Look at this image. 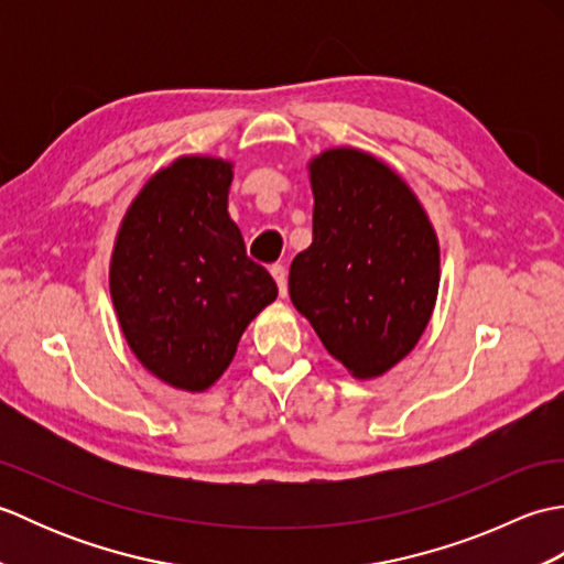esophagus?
Listing matches in <instances>:
<instances>
[{
	"instance_id": "obj_1",
	"label": "esophagus",
	"mask_w": 564,
	"mask_h": 564,
	"mask_svg": "<svg viewBox=\"0 0 564 564\" xmlns=\"http://www.w3.org/2000/svg\"><path fill=\"white\" fill-rule=\"evenodd\" d=\"M271 275L275 279V283H279V293H281V295L289 293V273H285L283 263H273V267H271Z\"/></svg>"
}]
</instances>
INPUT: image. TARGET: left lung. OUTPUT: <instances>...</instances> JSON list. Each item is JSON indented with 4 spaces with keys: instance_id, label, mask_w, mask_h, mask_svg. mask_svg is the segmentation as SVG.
Here are the masks:
<instances>
[{
    "instance_id": "obj_1",
    "label": "left lung",
    "mask_w": 564,
    "mask_h": 564,
    "mask_svg": "<svg viewBox=\"0 0 564 564\" xmlns=\"http://www.w3.org/2000/svg\"><path fill=\"white\" fill-rule=\"evenodd\" d=\"M313 245L291 263L293 305L356 378L414 349L438 293V239L388 164L351 148L310 164Z\"/></svg>"
}]
</instances>
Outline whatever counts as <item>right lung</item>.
<instances>
[{"label": "right lung", "instance_id": "add662e5", "mask_svg": "<svg viewBox=\"0 0 564 564\" xmlns=\"http://www.w3.org/2000/svg\"><path fill=\"white\" fill-rule=\"evenodd\" d=\"M230 184V162L176 160L140 191L116 237L111 297L126 341L178 390L210 388L279 295L227 215Z\"/></svg>", "mask_w": 564, "mask_h": 564}]
</instances>
